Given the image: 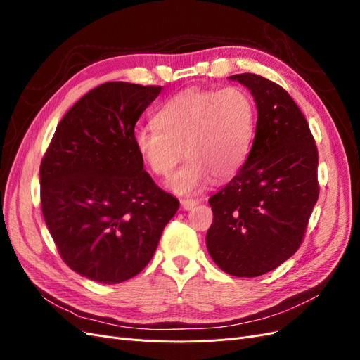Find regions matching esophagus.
Segmentation results:
<instances>
[{
	"instance_id": "esophagus-1",
	"label": "esophagus",
	"mask_w": 360,
	"mask_h": 360,
	"mask_svg": "<svg viewBox=\"0 0 360 360\" xmlns=\"http://www.w3.org/2000/svg\"><path fill=\"white\" fill-rule=\"evenodd\" d=\"M180 204H181V209L183 210H191V209H193L195 205H197V201L188 198V200H181Z\"/></svg>"
}]
</instances>
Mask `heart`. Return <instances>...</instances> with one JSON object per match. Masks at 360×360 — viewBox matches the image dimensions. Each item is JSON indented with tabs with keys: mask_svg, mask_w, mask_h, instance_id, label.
Masks as SVG:
<instances>
[{
	"mask_svg": "<svg viewBox=\"0 0 360 360\" xmlns=\"http://www.w3.org/2000/svg\"><path fill=\"white\" fill-rule=\"evenodd\" d=\"M255 135V106L237 86L222 90L189 89L160 106L155 126L138 127L134 147L158 177H169L180 159L189 160L174 172L168 188L193 195L214 179L224 181L240 171Z\"/></svg>",
	"mask_w": 360,
	"mask_h": 360,
	"instance_id": "heart-1",
	"label": "heart"
}]
</instances>
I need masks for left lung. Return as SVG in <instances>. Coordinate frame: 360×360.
<instances>
[{"label":"left lung","mask_w":360,"mask_h":360,"mask_svg":"<svg viewBox=\"0 0 360 360\" xmlns=\"http://www.w3.org/2000/svg\"><path fill=\"white\" fill-rule=\"evenodd\" d=\"M230 79L252 93L258 118L243 167L209 200L213 224L205 243L228 275L255 278L299 249L319 200V151L307 118L281 85L255 73Z\"/></svg>","instance_id":"1"}]
</instances>
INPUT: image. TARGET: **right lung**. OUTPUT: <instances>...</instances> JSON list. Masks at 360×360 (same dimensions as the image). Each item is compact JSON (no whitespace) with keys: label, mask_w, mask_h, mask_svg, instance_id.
<instances>
[{"label":"right lung","mask_w":360,"mask_h":360,"mask_svg":"<svg viewBox=\"0 0 360 360\" xmlns=\"http://www.w3.org/2000/svg\"><path fill=\"white\" fill-rule=\"evenodd\" d=\"M160 90L96 86L63 117L41 159V212L58 252L76 274L102 284L136 276L179 210L134 147L135 124Z\"/></svg>","instance_id":"obj_1"}]
</instances>
